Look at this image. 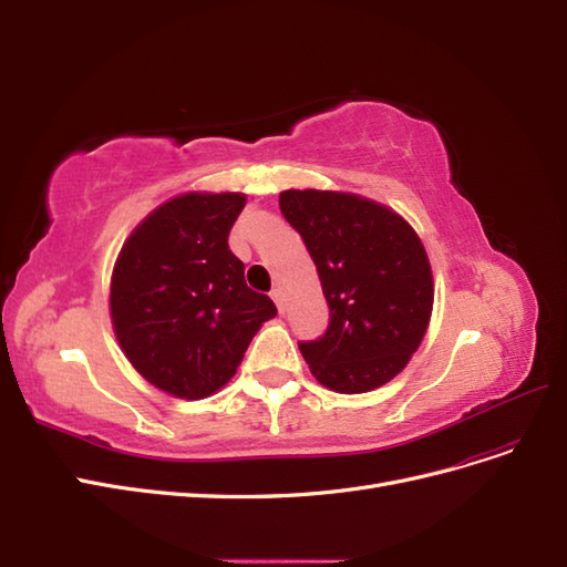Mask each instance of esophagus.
<instances>
[{"label": "esophagus", "instance_id": "obj_1", "mask_svg": "<svg viewBox=\"0 0 567 567\" xmlns=\"http://www.w3.org/2000/svg\"><path fill=\"white\" fill-rule=\"evenodd\" d=\"M269 296H271V300H274V302H277V307H279V312H284V293H281V288H274Z\"/></svg>", "mask_w": 567, "mask_h": 567}]
</instances>
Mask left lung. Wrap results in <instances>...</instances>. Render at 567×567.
<instances>
[{
    "label": "left lung",
    "mask_w": 567,
    "mask_h": 567,
    "mask_svg": "<svg viewBox=\"0 0 567 567\" xmlns=\"http://www.w3.org/2000/svg\"><path fill=\"white\" fill-rule=\"evenodd\" d=\"M279 208L310 250L329 329L300 342L315 379L342 394L392 381L433 315V271L419 234L385 205L346 192L288 188Z\"/></svg>",
    "instance_id": "obj_1"
}]
</instances>
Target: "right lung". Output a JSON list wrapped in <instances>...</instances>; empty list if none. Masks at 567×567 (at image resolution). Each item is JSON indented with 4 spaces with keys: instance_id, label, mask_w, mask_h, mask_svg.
<instances>
[{
    "instance_id": "obj_1",
    "label": "right lung",
    "mask_w": 567,
    "mask_h": 567,
    "mask_svg": "<svg viewBox=\"0 0 567 567\" xmlns=\"http://www.w3.org/2000/svg\"><path fill=\"white\" fill-rule=\"evenodd\" d=\"M244 194L165 200L127 236L111 277L113 331L144 379L182 400L225 388L274 302L246 286L229 231Z\"/></svg>"
}]
</instances>
